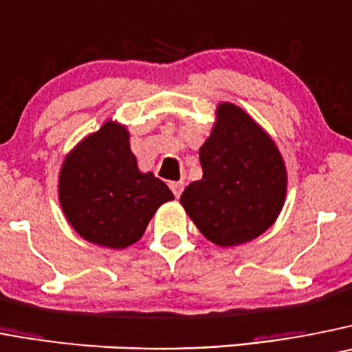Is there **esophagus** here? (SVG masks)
<instances>
[{
	"instance_id": "obj_1",
	"label": "esophagus",
	"mask_w": 352,
	"mask_h": 352,
	"mask_svg": "<svg viewBox=\"0 0 352 352\" xmlns=\"http://www.w3.org/2000/svg\"><path fill=\"white\" fill-rule=\"evenodd\" d=\"M169 186H170V190H173L174 195H176V197H179V195H182V192H183V186H185V183H183V182H170Z\"/></svg>"
}]
</instances>
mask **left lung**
<instances>
[{"label":"left lung","instance_id":"left-lung-1","mask_svg":"<svg viewBox=\"0 0 352 352\" xmlns=\"http://www.w3.org/2000/svg\"><path fill=\"white\" fill-rule=\"evenodd\" d=\"M199 159L202 178L186 186L179 202L206 239L239 246L272 227L285 206L288 173L262 125L239 106L220 102Z\"/></svg>","mask_w":352,"mask_h":352}]
</instances>
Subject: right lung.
<instances>
[{
	"instance_id": "add662e5",
	"label": "right lung",
	"mask_w": 352,
	"mask_h": 352,
	"mask_svg": "<svg viewBox=\"0 0 352 352\" xmlns=\"http://www.w3.org/2000/svg\"><path fill=\"white\" fill-rule=\"evenodd\" d=\"M129 131L106 120L64 157L59 202L67 223L85 241L124 250L143 237L157 209L174 195L153 173H141Z\"/></svg>"
}]
</instances>
